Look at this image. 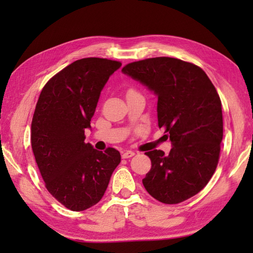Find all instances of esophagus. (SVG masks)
Here are the masks:
<instances>
[{"mask_svg": "<svg viewBox=\"0 0 253 253\" xmlns=\"http://www.w3.org/2000/svg\"><path fill=\"white\" fill-rule=\"evenodd\" d=\"M135 155V153L134 152H131V151H126V152H124L123 153V158H129V157H132Z\"/></svg>", "mask_w": 253, "mask_h": 253, "instance_id": "obj_1", "label": "esophagus"}]
</instances>
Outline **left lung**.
I'll use <instances>...</instances> for the list:
<instances>
[{"label":"left lung","instance_id":"left-lung-1","mask_svg":"<svg viewBox=\"0 0 253 253\" xmlns=\"http://www.w3.org/2000/svg\"><path fill=\"white\" fill-rule=\"evenodd\" d=\"M123 74L157 97L158 126L166 128L169 155L145 153L152 169L143 179L154 199L177 204L198 194L215 172L223 138L222 106L216 89L200 67L160 57L128 63Z\"/></svg>","mask_w":253,"mask_h":253}]
</instances>
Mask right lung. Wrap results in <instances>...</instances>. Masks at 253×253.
I'll list each match as a JSON object with an SVG mask.
<instances>
[{"instance_id":"add662e5","label":"right lung","mask_w":253,"mask_h":253,"mask_svg":"<svg viewBox=\"0 0 253 253\" xmlns=\"http://www.w3.org/2000/svg\"><path fill=\"white\" fill-rule=\"evenodd\" d=\"M122 63L101 58L77 60L42 89L31 124V145L46 190L71 211L101 200L121 163L115 148L84 143L100 92Z\"/></svg>"}]
</instances>
